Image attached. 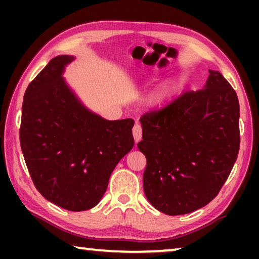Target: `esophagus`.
Segmentation results:
<instances>
[{
	"label": "esophagus",
	"instance_id": "34e87169",
	"mask_svg": "<svg viewBox=\"0 0 259 259\" xmlns=\"http://www.w3.org/2000/svg\"><path fill=\"white\" fill-rule=\"evenodd\" d=\"M133 134H134V138H135V142L138 143L140 139H142V126L140 124L136 123L134 129H133Z\"/></svg>",
	"mask_w": 259,
	"mask_h": 259
}]
</instances>
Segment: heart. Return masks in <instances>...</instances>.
<instances>
[{
    "label": "heart",
    "instance_id": "b5f03b06",
    "mask_svg": "<svg viewBox=\"0 0 259 259\" xmlns=\"http://www.w3.org/2000/svg\"><path fill=\"white\" fill-rule=\"evenodd\" d=\"M174 93V87L172 85H165L160 88L159 90H156L155 93H153L150 96V104L153 106H161L166 99Z\"/></svg>",
    "mask_w": 259,
    "mask_h": 259
}]
</instances>
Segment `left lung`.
Segmentation results:
<instances>
[{
	"mask_svg": "<svg viewBox=\"0 0 259 259\" xmlns=\"http://www.w3.org/2000/svg\"><path fill=\"white\" fill-rule=\"evenodd\" d=\"M239 117L234 89L211 69L203 89L140 117L144 192L153 207L177 216L216 198L238 157Z\"/></svg>",
	"mask_w": 259,
	"mask_h": 259,
	"instance_id": "obj_1",
	"label": "left lung"
}]
</instances>
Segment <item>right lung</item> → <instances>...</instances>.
Instances as JSON below:
<instances>
[{"instance_id":"obj_1","label":"right lung","mask_w":259,"mask_h":259,"mask_svg":"<svg viewBox=\"0 0 259 259\" xmlns=\"http://www.w3.org/2000/svg\"><path fill=\"white\" fill-rule=\"evenodd\" d=\"M73 56H57L26 89L20 146L36 190L69 211L97 205L119 161L134 147L133 119L89 111L63 77Z\"/></svg>"}]
</instances>
